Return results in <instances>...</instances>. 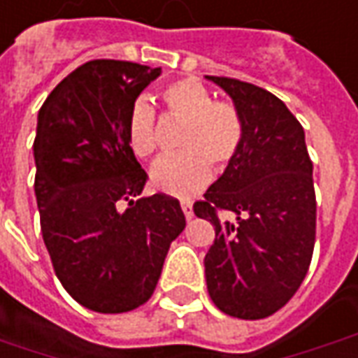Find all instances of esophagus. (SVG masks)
Listing matches in <instances>:
<instances>
[{"mask_svg": "<svg viewBox=\"0 0 358 358\" xmlns=\"http://www.w3.org/2000/svg\"><path fill=\"white\" fill-rule=\"evenodd\" d=\"M180 206H182V211H184V215H186V217H192V203H189V201H182V203H180Z\"/></svg>", "mask_w": 358, "mask_h": 358, "instance_id": "esophagus-1", "label": "esophagus"}]
</instances>
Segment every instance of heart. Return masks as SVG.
<instances>
[{"instance_id":"b5f03b06","label":"heart","mask_w":358,"mask_h":358,"mask_svg":"<svg viewBox=\"0 0 358 358\" xmlns=\"http://www.w3.org/2000/svg\"><path fill=\"white\" fill-rule=\"evenodd\" d=\"M160 99L166 117L182 123L176 141L182 152L160 160L150 178L170 196L188 198L210 182L211 169L221 174L239 155L245 138L243 117L235 103L211 99L210 90L196 78H178L164 84ZM127 138L138 159L157 157L160 145L157 113L143 99L129 113Z\"/></svg>"}]
</instances>
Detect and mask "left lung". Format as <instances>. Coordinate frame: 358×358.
I'll use <instances>...</instances> for the list:
<instances>
[{
  "instance_id": "1",
  "label": "left lung",
  "mask_w": 358,
  "mask_h": 358,
  "mask_svg": "<svg viewBox=\"0 0 358 358\" xmlns=\"http://www.w3.org/2000/svg\"><path fill=\"white\" fill-rule=\"evenodd\" d=\"M208 78L229 94L245 125L239 155L194 203L215 227L203 259L208 292L223 313L262 320L290 301L312 262L313 164L300 121L282 99L235 78Z\"/></svg>"
}]
</instances>
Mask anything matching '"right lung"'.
<instances>
[{
  "instance_id": "obj_1",
  "label": "right lung",
  "mask_w": 358,
  "mask_h": 358,
  "mask_svg": "<svg viewBox=\"0 0 358 358\" xmlns=\"http://www.w3.org/2000/svg\"><path fill=\"white\" fill-rule=\"evenodd\" d=\"M159 76L160 68L90 60L38 111L33 148L43 239L64 290L94 312L143 306L186 227L176 198L136 199L148 176L129 145L127 121Z\"/></svg>"
}]
</instances>
